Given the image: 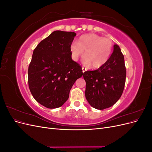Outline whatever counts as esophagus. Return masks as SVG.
<instances>
[{
  "mask_svg": "<svg viewBox=\"0 0 152 152\" xmlns=\"http://www.w3.org/2000/svg\"><path fill=\"white\" fill-rule=\"evenodd\" d=\"M82 72H85L86 71H87V68H84V66H82Z\"/></svg>",
  "mask_w": 152,
  "mask_h": 152,
  "instance_id": "1",
  "label": "esophagus"
}]
</instances>
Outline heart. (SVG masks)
<instances>
[{
	"mask_svg": "<svg viewBox=\"0 0 152 152\" xmlns=\"http://www.w3.org/2000/svg\"><path fill=\"white\" fill-rule=\"evenodd\" d=\"M112 47L111 39L96 34H87L81 36L77 42L71 44V56L73 61H77L84 51L83 63L98 68L108 61L112 52Z\"/></svg>",
	"mask_w": 152,
	"mask_h": 152,
	"instance_id": "b5f03b06",
	"label": "heart"
}]
</instances>
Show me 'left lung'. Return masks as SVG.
<instances>
[{
  "label": "left lung",
  "mask_w": 152,
  "mask_h": 152,
  "mask_svg": "<svg viewBox=\"0 0 152 152\" xmlns=\"http://www.w3.org/2000/svg\"><path fill=\"white\" fill-rule=\"evenodd\" d=\"M83 77L86 98L91 107L104 110L113 106L122 94L126 78L124 57L118 45H113V51L104 65L86 71Z\"/></svg>",
  "instance_id": "obj_1"
}]
</instances>
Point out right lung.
<instances>
[{
  "instance_id": "add662e5",
  "label": "right lung",
  "mask_w": 152,
  "mask_h": 152,
  "mask_svg": "<svg viewBox=\"0 0 152 152\" xmlns=\"http://www.w3.org/2000/svg\"><path fill=\"white\" fill-rule=\"evenodd\" d=\"M76 34L56 30L37 45L28 70L29 89L34 99L48 108L60 107L83 72L73 61L70 45Z\"/></svg>"
}]
</instances>
